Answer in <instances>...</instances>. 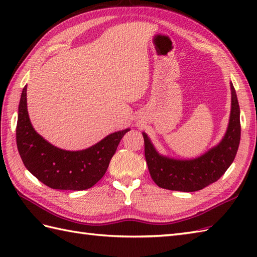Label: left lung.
Wrapping results in <instances>:
<instances>
[{
    "mask_svg": "<svg viewBox=\"0 0 257 257\" xmlns=\"http://www.w3.org/2000/svg\"><path fill=\"white\" fill-rule=\"evenodd\" d=\"M231 86V112L226 132L217 145L192 159H176L160 154L149 136L143 133L145 156L150 176L158 187L182 192H194L219 180L225 173L238 149L241 139L239 106Z\"/></svg>",
    "mask_w": 257,
    "mask_h": 257,
    "instance_id": "8db88e82",
    "label": "left lung"
}]
</instances>
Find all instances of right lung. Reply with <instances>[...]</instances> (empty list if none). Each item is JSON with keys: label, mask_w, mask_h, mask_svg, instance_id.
I'll return each instance as SVG.
<instances>
[{"label": "right lung", "mask_w": 257, "mask_h": 257, "mask_svg": "<svg viewBox=\"0 0 257 257\" xmlns=\"http://www.w3.org/2000/svg\"><path fill=\"white\" fill-rule=\"evenodd\" d=\"M26 90L27 86L22 90L16 125V144L25 168L52 189L80 191L91 188L106 173L120 140L130 128L108 135L83 150L57 148L33 128Z\"/></svg>", "instance_id": "add662e5"}]
</instances>
